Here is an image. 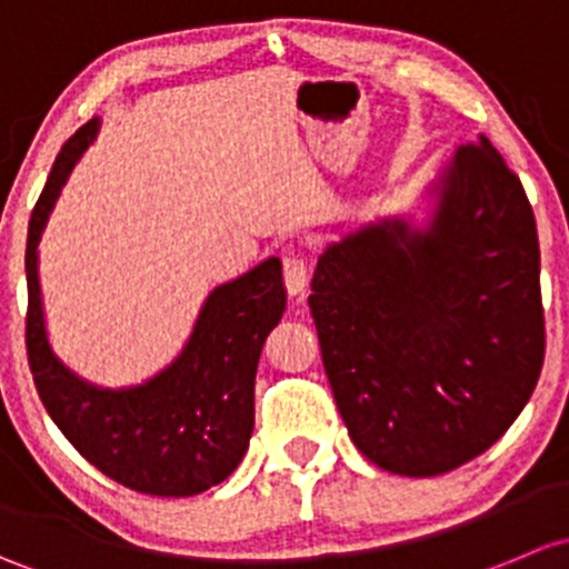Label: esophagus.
Masks as SVG:
<instances>
[{
	"instance_id": "esophagus-1",
	"label": "esophagus",
	"mask_w": 569,
	"mask_h": 569,
	"mask_svg": "<svg viewBox=\"0 0 569 569\" xmlns=\"http://www.w3.org/2000/svg\"><path fill=\"white\" fill-rule=\"evenodd\" d=\"M309 282V266L301 254H287L284 257V284L287 292L296 298H303Z\"/></svg>"
}]
</instances>
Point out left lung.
<instances>
[{
  "label": "left lung",
  "instance_id": "obj_1",
  "mask_svg": "<svg viewBox=\"0 0 569 569\" xmlns=\"http://www.w3.org/2000/svg\"><path fill=\"white\" fill-rule=\"evenodd\" d=\"M430 197L427 224L391 216L328 243L309 296L350 438L400 477L493 447L546 359L540 241L518 174L479 137Z\"/></svg>",
  "mask_w": 569,
  "mask_h": 569
}]
</instances>
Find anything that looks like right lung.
<instances>
[{"label":"right lung","mask_w":569,"mask_h":569,"mask_svg":"<svg viewBox=\"0 0 569 569\" xmlns=\"http://www.w3.org/2000/svg\"><path fill=\"white\" fill-rule=\"evenodd\" d=\"M98 117L57 156L27 232V356L34 386L62 436L101 473L148 496H197L224 482L254 430V375L266 337L282 320V262L268 257L204 298L178 359L139 386L103 389L51 350L38 279V243Z\"/></svg>","instance_id":"add662e5"}]
</instances>
